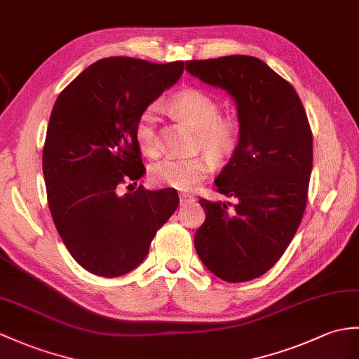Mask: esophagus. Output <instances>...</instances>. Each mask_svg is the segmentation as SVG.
<instances>
[{"mask_svg": "<svg viewBox=\"0 0 359 359\" xmlns=\"http://www.w3.org/2000/svg\"><path fill=\"white\" fill-rule=\"evenodd\" d=\"M179 197H180V203L182 205H187L189 202H194V197L191 196V194H187V193H180Z\"/></svg>", "mask_w": 359, "mask_h": 359, "instance_id": "34e87169", "label": "esophagus"}]
</instances>
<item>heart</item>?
<instances>
[{
  "instance_id": "obj_1",
  "label": "heart",
  "mask_w": 359,
  "mask_h": 359,
  "mask_svg": "<svg viewBox=\"0 0 359 359\" xmlns=\"http://www.w3.org/2000/svg\"><path fill=\"white\" fill-rule=\"evenodd\" d=\"M170 108L197 130V147L203 148L215 162L228 161L237 151L241 137L240 121L232 114H220V104L210 93L200 88H185L171 97ZM135 135L147 156L154 157L161 153L154 107H147L140 113ZM209 156L168 157L153 166L151 179L159 185L191 191L210 174L212 161Z\"/></svg>"
}]
</instances>
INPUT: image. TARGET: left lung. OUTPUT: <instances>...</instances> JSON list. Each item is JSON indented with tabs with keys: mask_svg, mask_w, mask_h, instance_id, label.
Listing matches in <instances>:
<instances>
[{
	"mask_svg": "<svg viewBox=\"0 0 359 359\" xmlns=\"http://www.w3.org/2000/svg\"><path fill=\"white\" fill-rule=\"evenodd\" d=\"M185 69L226 90L241 137L215 179L237 203L200 198L206 212L194 245L203 264L229 283L262 277L285 254L302 223L312 172V131L295 88L254 56L188 61Z\"/></svg>",
	"mask_w": 359,
	"mask_h": 359,
	"instance_id": "obj_1",
	"label": "left lung"
}]
</instances>
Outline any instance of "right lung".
<instances>
[{"label": "right lung", "instance_id": "obj_1", "mask_svg": "<svg viewBox=\"0 0 359 359\" xmlns=\"http://www.w3.org/2000/svg\"><path fill=\"white\" fill-rule=\"evenodd\" d=\"M183 65L105 57L53 105L43 149L50 214L72 257L99 277L137 268L179 206L176 189H135L145 174L135 128L140 113L179 81Z\"/></svg>", "mask_w": 359, "mask_h": 359}]
</instances>
